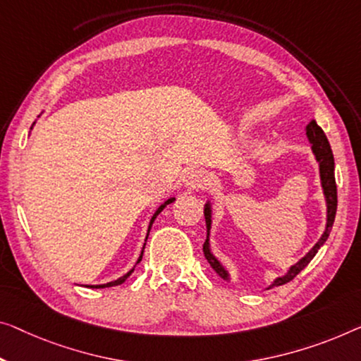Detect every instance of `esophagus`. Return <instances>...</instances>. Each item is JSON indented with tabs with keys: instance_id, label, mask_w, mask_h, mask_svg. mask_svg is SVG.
<instances>
[{
	"instance_id": "obj_1",
	"label": "esophagus",
	"mask_w": 361,
	"mask_h": 361,
	"mask_svg": "<svg viewBox=\"0 0 361 361\" xmlns=\"http://www.w3.org/2000/svg\"><path fill=\"white\" fill-rule=\"evenodd\" d=\"M209 183V176L204 170H191L185 176V186L190 191L204 190Z\"/></svg>"
}]
</instances>
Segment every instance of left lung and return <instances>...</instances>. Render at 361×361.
I'll list each match as a JSON object with an SVG mask.
<instances>
[{"instance_id":"8db88e82","label":"left lung","mask_w":361,"mask_h":361,"mask_svg":"<svg viewBox=\"0 0 361 361\" xmlns=\"http://www.w3.org/2000/svg\"><path fill=\"white\" fill-rule=\"evenodd\" d=\"M306 136H308V141L311 144V150H313L316 160L319 164V176H321V186L322 191H324V197H326V204H327V222H326V230L324 233L321 235V238L318 243H316L313 248H311L306 255L301 257V259L288 269V272L282 277H277L269 288L272 287H279V285H283L290 281H293L298 274L303 271V269L310 264V261L316 256V252L321 248L322 245L326 243L327 236L331 233L332 225H334V219H336V211H337V186H336V175H334V155H332V150L329 146V141H327L326 134L322 129L318 126V123L314 120L306 126ZM204 217H206V225H207V238L202 245V251L204 256L211 267L215 272L219 274L224 281H230V274L227 272L220 261L212 255L211 251V245H209V232H211V225H212V209H211V202H207L204 206Z\"/></svg>"}]
</instances>
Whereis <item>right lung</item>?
I'll use <instances>...</instances> for the list:
<instances>
[{
  "label": "right lung",
  "mask_w": 361,
  "mask_h": 361,
  "mask_svg": "<svg viewBox=\"0 0 361 361\" xmlns=\"http://www.w3.org/2000/svg\"><path fill=\"white\" fill-rule=\"evenodd\" d=\"M175 201V197H170V199H166V201L162 204V206H160L157 211H155V214L152 215V219H150V222H149V228H147V236H149V232H150V227H152V224H154V220L157 219V215L164 211V209L169 206L170 202H173ZM147 236H146V240H147ZM144 246H146V243H144ZM144 246H142V251H141V256L137 257V261H136V264H139V262H141V259H142V255H144ZM136 267V266H134ZM134 267L131 269V271H128L125 276L123 277H120V279H116V281H113V282H109V283H102V285H87V287H90V288H105V287H115V285H121L123 282L126 281V279L131 276V274L134 272Z\"/></svg>",
  "instance_id": "right-lung-1"
}]
</instances>
